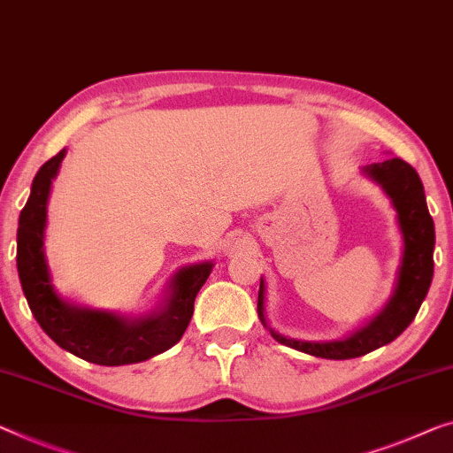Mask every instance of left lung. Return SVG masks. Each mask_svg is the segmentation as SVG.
<instances>
[{"mask_svg":"<svg viewBox=\"0 0 453 453\" xmlns=\"http://www.w3.org/2000/svg\"><path fill=\"white\" fill-rule=\"evenodd\" d=\"M362 174L382 188L396 211V226L403 238L401 265L388 301L374 317L352 334L332 342H307L288 337L270 327L266 317V285L260 279L258 317L270 335L282 346L327 360H349L387 346L415 319L434 279L435 226L431 219L419 174L401 158H388L362 166Z\"/></svg>","mask_w":453,"mask_h":453,"instance_id":"1","label":"left lung"}]
</instances>
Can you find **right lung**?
<instances>
[{
  "label": "right lung",
  "instance_id": "add662e5",
  "mask_svg": "<svg viewBox=\"0 0 453 453\" xmlns=\"http://www.w3.org/2000/svg\"><path fill=\"white\" fill-rule=\"evenodd\" d=\"M65 154L66 148L40 166L19 213L16 262L26 301L44 334L77 357L99 366L150 360L183 337L193 317L195 296L211 274L213 262L205 260L177 270L158 305L138 317L83 307L58 295L46 260L44 232L50 187Z\"/></svg>",
  "mask_w": 453,
  "mask_h": 453
}]
</instances>
